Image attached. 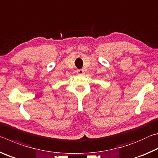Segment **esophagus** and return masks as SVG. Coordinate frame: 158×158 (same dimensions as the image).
<instances>
[{"mask_svg": "<svg viewBox=\"0 0 158 158\" xmlns=\"http://www.w3.org/2000/svg\"><path fill=\"white\" fill-rule=\"evenodd\" d=\"M77 73L78 74H84V71L83 70V69H77Z\"/></svg>", "mask_w": 158, "mask_h": 158, "instance_id": "esophagus-1", "label": "esophagus"}]
</instances>
